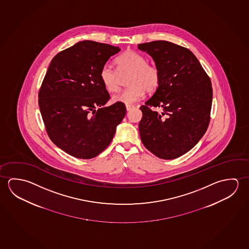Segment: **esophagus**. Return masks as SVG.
<instances>
[{
	"label": "esophagus",
	"instance_id": "obj_1",
	"mask_svg": "<svg viewBox=\"0 0 249 249\" xmlns=\"http://www.w3.org/2000/svg\"><path fill=\"white\" fill-rule=\"evenodd\" d=\"M135 107L133 106V105H126V111H130L131 109H133Z\"/></svg>",
	"mask_w": 249,
	"mask_h": 249
}]
</instances>
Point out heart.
Returning <instances> with one entry per match:
<instances>
[{
  "label": "heart",
  "mask_w": 249,
  "mask_h": 249,
  "mask_svg": "<svg viewBox=\"0 0 249 249\" xmlns=\"http://www.w3.org/2000/svg\"><path fill=\"white\" fill-rule=\"evenodd\" d=\"M120 75L129 73L128 88L112 97V102L130 105L142 98L145 92L154 93L159 88L160 73L157 67L147 64L146 58L135 51H126L115 60ZM100 79L105 89L114 93L119 89L118 74L108 65L102 67Z\"/></svg>",
  "instance_id": "1"
}]
</instances>
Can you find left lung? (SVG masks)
Returning a JSON list of instances; mask_svg holds the SVG:
<instances>
[{
	"label": "left lung",
	"mask_w": 249,
	"mask_h": 249,
	"mask_svg": "<svg viewBox=\"0 0 249 249\" xmlns=\"http://www.w3.org/2000/svg\"><path fill=\"white\" fill-rule=\"evenodd\" d=\"M160 73L154 95L141 107L143 145L160 159L173 160L196 146L208 129L212 107L210 78L189 49L169 41L138 44ZM160 107L161 113L150 109Z\"/></svg>",
	"instance_id": "left-lung-1"
}]
</instances>
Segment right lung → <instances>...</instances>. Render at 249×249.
Masks as SVG:
<instances>
[{"instance_id": "add662e5", "label": "right lung", "mask_w": 249, "mask_h": 249, "mask_svg": "<svg viewBox=\"0 0 249 249\" xmlns=\"http://www.w3.org/2000/svg\"><path fill=\"white\" fill-rule=\"evenodd\" d=\"M121 49L82 41L58 53L50 62L39 91V107L49 138L61 150L79 159L102 153L114 138L126 114L121 102L110 99L100 72Z\"/></svg>"}]
</instances>
